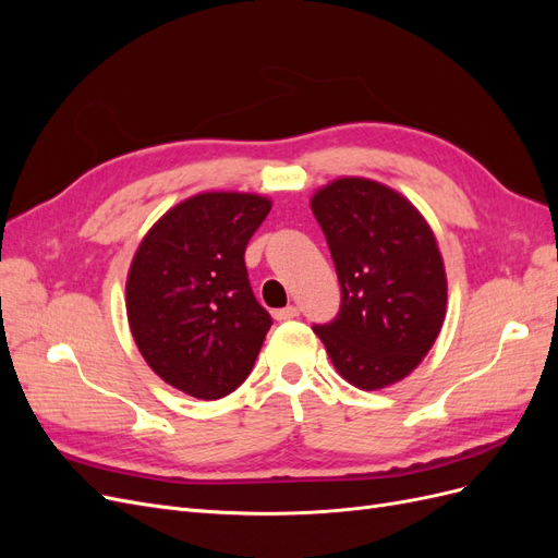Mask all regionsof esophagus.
Returning a JSON list of instances; mask_svg holds the SVG:
<instances>
[{
  "instance_id": "obj_1",
  "label": "esophagus",
  "mask_w": 558,
  "mask_h": 558,
  "mask_svg": "<svg viewBox=\"0 0 558 558\" xmlns=\"http://www.w3.org/2000/svg\"><path fill=\"white\" fill-rule=\"evenodd\" d=\"M300 314V310L295 307V305H289V307H283V310H277L275 312V318L277 320H291V318H295Z\"/></svg>"
}]
</instances>
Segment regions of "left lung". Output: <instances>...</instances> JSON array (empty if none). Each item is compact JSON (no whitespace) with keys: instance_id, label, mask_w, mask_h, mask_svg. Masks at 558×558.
Returning a JSON list of instances; mask_svg holds the SVG:
<instances>
[{"instance_id":"left-lung-1","label":"left lung","mask_w":558,"mask_h":558,"mask_svg":"<svg viewBox=\"0 0 558 558\" xmlns=\"http://www.w3.org/2000/svg\"><path fill=\"white\" fill-rule=\"evenodd\" d=\"M342 307L314 326L340 377L379 391L412 375L433 349L447 314V272L435 232L391 185L340 177L314 191Z\"/></svg>"}]
</instances>
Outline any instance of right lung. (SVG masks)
<instances>
[{"label":"right lung","instance_id":"1","mask_svg":"<svg viewBox=\"0 0 558 558\" xmlns=\"http://www.w3.org/2000/svg\"><path fill=\"white\" fill-rule=\"evenodd\" d=\"M269 209L258 193H197L167 209L134 251L130 332L146 365L185 396L223 398L256 363L272 318L251 293L244 251Z\"/></svg>","mask_w":558,"mask_h":558}]
</instances>
